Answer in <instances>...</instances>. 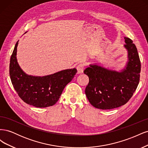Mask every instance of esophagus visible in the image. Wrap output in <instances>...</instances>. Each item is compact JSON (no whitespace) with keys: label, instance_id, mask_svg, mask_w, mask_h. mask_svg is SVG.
<instances>
[{"label":"esophagus","instance_id":"esophagus-1","mask_svg":"<svg viewBox=\"0 0 148 148\" xmlns=\"http://www.w3.org/2000/svg\"><path fill=\"white\" fill-rule=\"evenodd\" d=\"M84 64H79L77 66V73H78V74L82 73L83 70H84Z\"/></svg>","mask_w":148,"mask_h":148}]
</instances>
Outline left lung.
<instances>
[{
    "mask_svg": "<svg viewBox=\"0 0 148 148\" xmlns=\"http://www.w3.org/2000/svg\"><path fill=\"white\" fill-rule=\"evenodd\" d=\"M124 38L128 60L123 69L117 71L95 64L84 70L89 77L85 94L97 109L109 110L125 104L137 88L141 71L140 57L132 40Z\"/></svg>",
    "mask_w": 148,
    "mask_h": 148,
    "instance_id": "obj_1",
    "label": "left lung"
}]
</instances>
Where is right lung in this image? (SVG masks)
Masks as SVG:
<instances>
[{
	"label": "right lung",
	"instance_id": "add662e5",
	"mask_svg": "<svg viewBox=\"0 0 148 148\" xmlns=\"http://www.w3.org/2000/svg\"><path fill=\"white\" fill-rule=\"evenodd\" d=\"M18 41L10 61V77L13 88L26 104L44 108L54 105L66 85L73 78L77 70L66 69L53 74L38 77L26 74L17 62Z\"/></svg>",
	"mask_w": 148,
	"mask_h": 148
}]
</instances>
